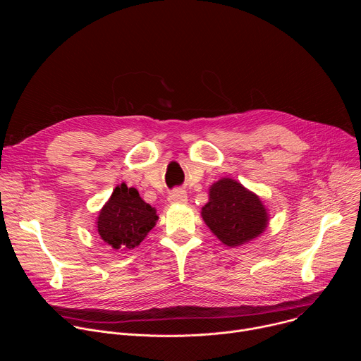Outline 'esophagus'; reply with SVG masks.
Returning a JSON list of instances; mask_svg holds the SVG:
<instances>
[{"instance_id": "esophagus-1", "label": "esophagus", "mask_w": 361, "mask_h": 361, "mask_svg": "<svg viewBox=\"0 0 361 361\" xmlns=\"http://www.w3.org/2000/svg\"><path fill=\"white\" fill-rule=\"evenodd\" d=\"M188 201L185 191L183 190H174L169 195V202L171 204H185Z\"/></svg>"}]
</instances>
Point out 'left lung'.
<instances>
[{"mask_svg":"<svg viewBox=\"0 0 361 361\" xmlns=\"http://www.w3.org/2000/svg\"><path fill=\"white\" fill-rule=\"evenodd\" d=\"M201 217L227 247H240L262 235L270 219L262 198L228 177L210 185Z\"/></svg>","mask_w":361,"mask_h":361,"instance_id":"1","label":"left lung"}]
</instances>
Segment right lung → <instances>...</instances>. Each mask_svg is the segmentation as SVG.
Segmentation results:
<instances>
[{"instance_id": "obj_1", "label": "right lung", "mask_w": 361, "mask_h": 361, "mask_svg": "<svg viewBox=\"0 0 361 361\" xmlns=\"http://www.w3.org/2000/svg\"><path fill=\"white\" fill-rule=\"evenodd\" d=\"M157 220V210L140 197L137 188L121 183L102 205L95 227L106 244L128 251L140 245Z\"/></svg>"}]
</instances>
